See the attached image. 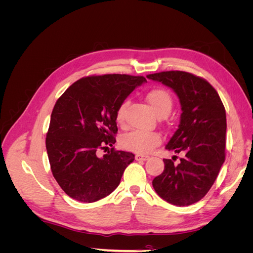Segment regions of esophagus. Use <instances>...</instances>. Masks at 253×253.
Masks as SVG:
<instances>
[{
  "label": "esophagus",
  "instance_id": "34e87169",
  "mask_svg": "<svg viewBox=\"0 0 253 253\" xmlns=\"http://www.w3.org/2000/svg\"><path fill=\"white\" fill-rule=\"evenodd\" d=\"M135 159L136 160H147V159H149V156H147V155H142V154H136L135 155Z\"/></svg>",
  "mask_w": 253,
  "mask_h": 253
}]
</instances>
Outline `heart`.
<instances>
[{"label": "heart", "instance_id": "b5f03b06", "mask_svg": "<svg viewBox=\"0 0 253 253\" xmlns=\"http://www.w3.org/2000/svg\"><path fill=\"white\" fill-rule=\"evenodd\" d=\"M145 99L149 102L152 110L157 116H167L172 110L173 99L169 91L163 88H154L151 89L149 93L145 95ZM127 101H124L117 110L116 121L119 125L125 122L126 111L127 108ZM162 142V137L155 132H143V131H134L127 133L121 137L120 144L121 147L132 151L139 154H145L149 153L153 148L156 147Z\"/></svg>", "mask_w": 253, "mask_h": 253}]
</instances>
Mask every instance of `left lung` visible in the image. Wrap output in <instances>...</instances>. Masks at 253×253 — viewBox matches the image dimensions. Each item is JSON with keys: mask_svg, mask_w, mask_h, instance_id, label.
<instances>
[{"mask_svg": "<svg viewBox=\"0 0 253 253\" xmlns=\"http://www.w3.org/2000/svg\"><path fill=\"white\" fill-rule=\"evenodd\" d=\"M147 78L172 88L182 112L166 149L183 156L178 165L164 159L165 170L153 179V188L172 205H192L208 193L225 162V108L211 84L190 73L162 72Z\"/></svg>", "mask_w": 253, "mask_h": 253, "instance_id": "1", "label": "left lung"}]
</instances>
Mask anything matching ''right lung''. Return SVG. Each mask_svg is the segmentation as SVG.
Wrapping results in <instances>:
<instances>
[{
	"label": "right lung",
	"mask_w": 253,
	"mask_h": 253,
	"mask_svg": "<svg viewBox=\"0 0 253 253\" xmlns=\"http://www.w3.org/2000/svg\"><path fill=\"white\" fill-rule=\"evenodd\" d=\"M142 76H90L73 83L50 116L46 150L53 177L64 192L81 203H94L116 189L135 155L99 149L113 147L119 105L142 83Z\"/></svg>",
	"instance_id": "add662e5"
}]
</instances>
